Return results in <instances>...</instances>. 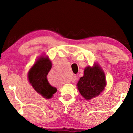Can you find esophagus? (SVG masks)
Segmentation results:
<instances>
[{
  "label": "esophagus",
  "instance_id": "1",
  "mask_svg": "<svg viewBox=\"0 0 133 133\" xmlns=\"http://www.w3.org/2000/svg\"><path fill=\"white\" fill-rule=\"evenodd\" d=\"M76 76H73V77H72V82H74V81H76Z\"/></svg>",
  "mask_w": 133,
  "mask_h": 133
}]
</instances>
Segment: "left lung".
I'll use <instances>...</instances> for the list:
<instances>
[{
	"label": "left lung",
	"instance_id": "obj_1",
	"mask_svg": "<svg viewBox=\"0 0 133 133\" xmlns=\"http://www.w3.org/2000/svg\"><path fill=\"white\" fill-rule=\"evenodd\" d=\"M106 85L104 72L97 65L87 67L83 77L80 78L77 86L81 95L89 100L99 95Z\"/></svg>",
	"mask_w": 133,
	"mask_h": 133
}]
</instances>
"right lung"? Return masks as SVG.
Segmentation results:
<instances>
[{"instance_id": "right-lung-1", "label": "right lung", "mask_w": 133, "mask_h": 133, "mask_svg": "<svg viewBox=\"0 0 133 133\" xmlns=\"http://www.w3.org/2000/svg\"><path fill=\"white\" fill-rule=\"evenodd\" d=\"M51 65L48 57H42L37 61L28 73L29 82L34 90L46 99H50L57 91V88L52 87L47 79Z\"/></svg>"}]
</instances>
